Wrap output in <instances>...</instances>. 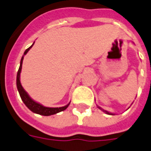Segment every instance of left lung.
Listing matches in <instances>:
<instances>
[{
    "instance_id": "obj_1",
    "label": "left lung",
    "mask_w": 151,
    "mask_h": 151,
    "mask_svg": "<svg viewBox=\"0 0 151 151\" xmlns=\"http://www.w3.org/2000/svg\"><path fill=\"white\" fill-rule=\"evenodd\" d=\"M99 109H101L100 108V107H99ZM101 110H103V112H105V113H107V114H110V115H113V114H112V113H109V112H107V111H106V110H104V109H101Z\"/></svg>"
}]
</instances>
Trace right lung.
Segmentation results:
<instances>
[{
    "label": "right lung",
    "instance_id": "add662e5",
    "mask_svg": "<svg viewBox=\"0 0 151 151\" xmlns=\"http://www.w3.org/2000/svg\"><path fill=\"white\" fill-rule=\"evenodd\" d=\"M34 45V44H33ZM33 45H31V47H29L28 49L25 50L24 52V55L27 54V52L29 51V50L31 49ZM23 57H22V59H21L20 61V66H19V68L18 70V72H17V78H16V85H17V89H18L19 93V95L21 97V99L23 100V103L25 104L26 106L30 110H31L33 113H38V114H40V115L42 116H50L53 115V114H56L57 113H60L61 111H64L65 109L68 107L70 102L68 104L67 106H63V107H59V108H49V107H45V106H42L39 103H37L35 101H33L32 99L29 97L27 92L24 91V89L23 88V86L20 83V72L21 69H22V64H23Z\"/></svg>",
    "mask_w": 151,
    "mask_h": 151
}]
</instances>
